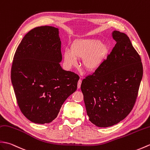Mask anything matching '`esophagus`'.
I'll list each match as a JSON object with an SVG mask.
<instances>
[{
    "instance_id": "obj_1",
    "label": "esophagus",
    "mask_w": 150,
    "mask_h": 150,
    "mask_svg": "<svg viewBox=\"0 0 150 150\" xmlns=\"http://www.w3.org/2000/svg\"><path fill=\"white\" fill-rule=\"evenodd\" d=\"M81 83H82V80H81V79H79V81H78V85H77V87H78L79 89L80 88H81Z\"/></svg>"
}]
</instances>
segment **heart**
I'll use <instances>...</instances> for the list:
<instances>
[{
  "instance_id": "obj_1",
  "label": "heart",
  "mask_w": 150,
  "mask_h": 150,
  "mask_svg": "<svg viewBox=\"0 0 150 150\" xmlns=\"http://www.w3.org/2000/svg\"><path fill=\"white\" fill-rule=\"evenodd\" d=\"M71 50L64 52V60L68 67L77 63L76 58H83V65L88 70L98 68L107 53V45L97 39H82L72 44Z\"/></svg>"
}]
</instances>
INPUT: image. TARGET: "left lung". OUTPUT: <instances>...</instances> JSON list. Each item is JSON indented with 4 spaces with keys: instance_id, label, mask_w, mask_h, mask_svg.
<instances>
[{
    "instance_id": "1",
    "label": "left lung",
    "mask_w": 150,
    "mask_h": 150,
    "mask_svg": "<svg viewBox=\"0 0 150 150\" xmlns=\"http://www.w3.org/2000/svg\"><path fill=\"white\" fill-rule=\"evenodd\" d=\"M112 37L116 43L110 54L81 86L89 121L98 127L112 126L129 114L143 75L141 57L129 38L117 30Z\"/></svg>"
}]
</instances>
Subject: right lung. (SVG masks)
<instances>
[{
	"label": "right lung",
	"instance_id": "add662e5",
	"mask_svg": "<svg viewBox=\"0 0 150 150\" xmlns=\"http://www.w3.org/2000/svg\"><path fill=\"white\" fill-rule=\"evenodd\" d=\"M59 29L34 28L15 52L11 82L21 112L33 123L45 124L56 118L64 101L77 89V74L62 69Z\"/></svg>",
	"mask_w": 150,
	"mask_h": 150
}]
</instances>
